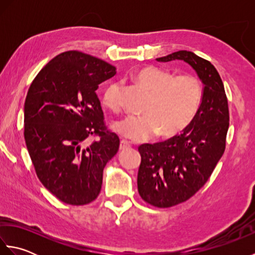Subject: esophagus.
<instances>
[{"label": "esophagus", "mask_w": 255, "mask_h": 255, "mask_svg": "<svg viewBox=\"0 0 255 255\" xmlns=\"http://www.w3.org/2000/svg\"><path fill=\"white\" fill-rule=\"evenodd\" d=\"M131 147V144L129 143L127 140H121V145H119V149L121 150H126V149H129Z\"/></svg>", "instance_id": "obj_1"}]
</instances>
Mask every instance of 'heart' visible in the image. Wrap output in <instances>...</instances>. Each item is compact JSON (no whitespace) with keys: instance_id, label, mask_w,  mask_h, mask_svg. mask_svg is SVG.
Returning <instances> with one entry per match:
<instances>
[{"instance_id":"1","label":"heart","mask_w":255,"mask_h":255,"mask_svg":"<svg viewBox=\"0 0 255 255\" xmlns=\"http://www.w3.org/2000/svg\"><path fill=\"white\" fill-rule=\"evenodd\" d=\"M131 78L147 90L150 96L142 116H128L113 124L114 131L132 141H144L160 131L163 137L182 132L193 123L202 106L204 86L192 74L174 77L167 70L145 66L136 70ZM104 105L117 112L121 108L119 86L108 85L103 95Z\"/></svg>"}]
</instances>
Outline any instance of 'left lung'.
<instances>
[{"label":"left lung","instance_id":"1","mask_svg":"<svg viewBox=\"0 0 255 255\" xmlns=\"http://www.w3.org/2000/svg\"><path fill=\"white\" fill-rule=\"evenodd\" d=\"M173 60L185 61L196 71L204 84V97L197 116L182 133L139 145L138 192L144 202L159 208L185 202L205 185L225 152L229 128L228 100L216 68L186 50L156 59Z\"/></svg>","mask_w":255,"mask_h":255}]
</instances>
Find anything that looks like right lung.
Returning <instances> with one entry per match:
<instances>
[{"label": "right lung", "mask_w": 255, "mask_h": 255, "mask_svg": "<svg viewBox=\"0 0 255 255\" xmlns=\"http://www.w3.org/2000/svg\"><path fill=\"white\" fill-rule=\"evenodd\" d=\"M116 68L78 50L62 52L32 81L24 105V137L36 174L61 202L80 206L99 196L103 170L119 138L107 129L96 90ZM92 135L99 139L89 143Z\"/></svg>", "instance_id": "add662e5"}]
</instances>
